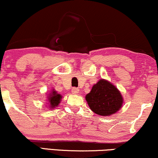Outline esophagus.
<instances>
[{"label": "esophagus", "instance_id": "obj_1", "mask_svg": "<svg viewBox=\"0 0 158 158\" xmlns=\"http://www.w3.org/2000/svg\"><path fill=\"white\" fill-rule=\"evenodd\" d=\"M72 92L73 94H77L79 92V89L77 88H73L72 89Z\"/></svg>", "mask_w": 158, "mask_h": 158}]
</instances>
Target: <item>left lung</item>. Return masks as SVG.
<instances>
[{
	"label": "left lung",
	"mask_w": 158,
	"mask_h": 158,
	"mask_svg": "<svg viewBox=\"0 0 158 158\" xmlns=\"http://www.w3.org/2000/svg\"><path fill=\"white\" fill-rule=\"evenodd\" d=\"M89 106L94 113L108 116L118 112L123 104V98L115 86L105 80H101L92 86L86 95Z\"/></svg>",
	"instance_id": "1"
}]
</instances>
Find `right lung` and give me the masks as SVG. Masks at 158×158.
I'll return each mask as SVG.
<instances>
[{
    "mask_svg": "<svg viewBox=\"0 0 158 158\" xmlns=\"http://www.w3.org/2000/svg\"><path fill=\"white\" fill-rule=\"evenodd\" d=\"M49 97V98H48V99H49L50 107H52V108H55V107L57 106V105L60 103L61 98H62L60 94H57L54 90L52 92V94H50Z\"/></svg>",
    "mask_w": 158,
    "mask_h": 158,
    "instance_id": "add662e5",
    "label": "right lung"
}]
</instances>
